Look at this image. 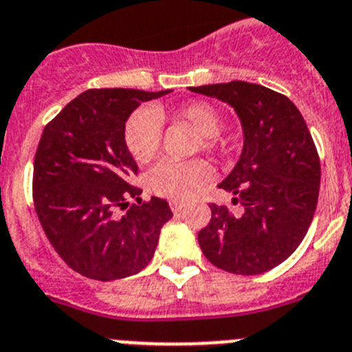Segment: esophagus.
<instances>
[{
    "mask_svg": "<svg viewBox=\"0 0 352 352\" xmlns=\"http://www.w3.org/2000/svg\"><path fill=\"white\" fill-rule=\"evenodd\" d=\"M170 207H172L173 212H180V210L186 207V204H184V201H180V200H172V201H170Z\"/></svg>",
    "mask_w": 352,
    "mask_h": 352,
    "instance_id": "esophagus-1",
    "label": "esophagus"
}]
</instances>
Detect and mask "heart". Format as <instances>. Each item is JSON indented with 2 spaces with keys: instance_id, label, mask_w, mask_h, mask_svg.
<instances>
[{
  "instance_id": "heart-1",
  "label": "heart",
  "mask_w": 352,
  "mask_h": 352,
  "mask_svg": "<svg viewBox=\"0 0 352 352\" xmlns=\"http://www.w3.org/2000/svg\"><path fill=\"white\" fill-rule=\"evenodd\" d=\"M163 108H140L129 115L124 125V140L127 151L138 163H148L157 155L163 140ZM173 118L186 122L200 134L204 151L216 148V136L221 129V117L218 109L207 102H189L180 106ZM212 172L204 161L179 163L164 159L148 173V188L159 197L172 200H188L210 179Z\"/></svg>"
}]
</instances>
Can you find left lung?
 Wrapping results in <instances>:
<instances>
[{
    "mask_svg": "<svg viewBox=\"0 0 352 352\" xmlns=\"http://www.w3.org/2000/svg\"><path fill=\"white\" fill-rule=\"evenodd\" d=\"M234 108L243 152L218 188L243 212L210 204L198 232L207 261L234 274H261L296 252L310 227L320 186V161L303 115L285 96L246 81L189 87Z\"/></svg>",
    "mask_w": 352,
    "mask_h": 352,
    "instance_id": "8db88e82",
    "label": "left lung"
}]
</instances>
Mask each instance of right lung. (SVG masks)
Wrapping results in <instances>:
<instances>
[{"label":"right lung","mask_w":352,"mask_h":352,"mask_svg":"<svg viewBox=\"0 0 352 352\" xmlns=\"http://www.w3.org/2000/svg\"><path fill=\"white\" fill-rule=\"evenodd\" d=\"M170 91L87 90L45 125L33 163L35 210L58 255L83 276L111 282L140 273L173 216L163 198L142 201L124 140L131 113ZM131 197L139 204L117 219L114 209Z\"/></svg>","instance_id":"right-lung-1"}]
</instances>
